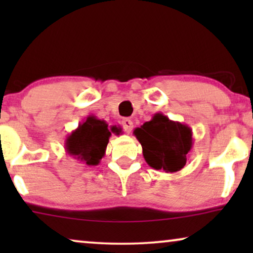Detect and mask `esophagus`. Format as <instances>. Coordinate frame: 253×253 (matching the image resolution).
<instances>
[{
    "instance_id": "34e87169",
    "label": "esophagus",
    "mask_w": 253,
    "mask_h": 253,
    "mask_svg": "<svg viewBox=\"0 0 253 253\" xmlns=\"http://www.w3.org/2000/svg\"><path fill=\"white\" fill-rule=\"evenodd\" d=\"M121 124H122L123 129H124V131H126V133L131 132V130H132V127H133L132 121L129 120V119H124L122 122H121Z\"/></svg>"
}]
</instances>
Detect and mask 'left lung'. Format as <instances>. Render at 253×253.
<instances>
[{
	"label": "left lung",
	"instance_id": "8db88e82",
	"mask_svg": "<svg viewBox=\"0 0 253 253\" xmlns=\"http://www.w3.org/2000/svg\"><path fill=\"white\" fill-rule=\"evenodd\" d=\"M133 134L143 147L147 165L166 172L181 170L193 145L191 127L169 120L161 113L154 114L151 121L136 127Z\"/></svg>",
	"mask_w": 253,
	"mask_h": 253
}]
</instances>
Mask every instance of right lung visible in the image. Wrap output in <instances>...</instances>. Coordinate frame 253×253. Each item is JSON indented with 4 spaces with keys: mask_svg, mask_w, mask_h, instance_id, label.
Returning a JSON list of instances; mask_svg holds the SVG:
<instances>
[{
    "mask_svg": "<svg viewBox=\"0 0 253 253\" xmlns=\"http://www.w3.org/2000/svg\"><path fill=\"white\" fill-rule=\"evenodd\" d=\"M116 134L121 129H112ZM108 124L105 121L89 115L78 127L65 139V152L74 159H77L87 166H98L105 157L109 137Z\"/></svg>",
    "mask_w": 253,
    "mask_h": 253,
    "instance_id": "right-lung-1",
    "label": "right lung"
}]
</instances>
